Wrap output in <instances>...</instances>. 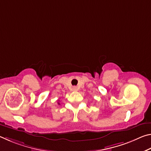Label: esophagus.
<instances>
[{"label":"esophagus","mask_w":151,"mask_h":151,"mask_svg":"<svg viewBox=\"0 0 151 151\" xmlns=\"http://www.w3.org/2000/svg\"><path fill=\"white\" fill-rule=\"evenodd\" d=\"M78 88H77V86H73V90L74 91H78Z\"/></svg>","instance_id":"1"}]
</instances>
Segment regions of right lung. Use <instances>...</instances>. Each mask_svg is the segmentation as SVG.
Listing matches in <instances>:
<instances>
[{"mask_svg":"<svg viewBox=\"0 0 151 151\" xmlns=\"http://www.w3.org/2000/svg\"><path fill=\"white\" fill-rule=\"evenodd\" d=\"M58 104H60V103H58Z\"/></svg>","mask_w":151,"mask_h":151,"instance_id":"right-lung-1","label":"right lung"}]
</instances>
